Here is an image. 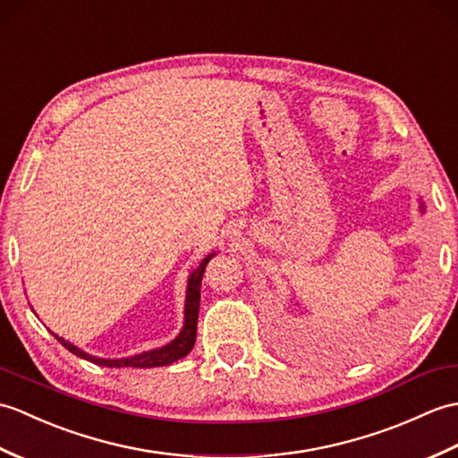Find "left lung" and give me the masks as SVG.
<instances>
[{"label": "left lung", "instance_id": "1", "mask_svg": "<svg viewBox=\"0 0 458 458\" xmlns=\"http://www.w3.org/2000/svg\"><path fill=\"white\" fill-rule=\"evenodd\" d=\"M420 212H421V215H423V212H425V205H423V200H420Z\"/></svg>", "mask_w": 458, "mask_h": 458}]
</instances>
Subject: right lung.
Here are the masks:
<instances>
[{
	"label": "right lung",
	"mask_w": 458,
	"mask_h": 458,
	"mask_svg": "<svg viewBox=\"0 0 458 458\" xmlns=\"http://www.w3.org/2000/svg\"><path fill=\"white\" fill-rule=\"evenodd\" d=\"M216 251L208 253L207 258L199 263V267L189 275L187 279V293H185V314H183V327H181L179 335L169 342L167 345H162L157 349H150L144 351V353H138L132 357H123V359H105V357H95L85 353L83 349H80L78 345L70 344L68 339H64L60 335H56L52 332L58 342L66 347L68 351H72L73 355H78L85 360H91V363L99 365V367H136V369H150V367H165L172 365L175 360L183 359L185 355H189V351L193 349L195 339H197V322H199V304H200V281H203V275L207 269V263L215 258Z\"/></svg>",
	"instance_id": "right-lung-1"
}]
</instances>
